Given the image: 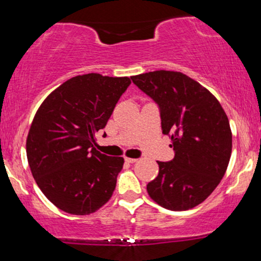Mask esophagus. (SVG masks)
Instances as JSON below:
<instances>
[{
  "label": "esophagus",
  "instance_id": "1",
  "mask_svg": "<svg viewBox=\"0 0 261 261\" xmlns=\"http://www.w3.org/2000/svg\"><path fill=\"white\" fill-rule=\"evenodd\" d=\"M125 161H126L127 163H135V162H136L137 160H136V158H125Z\"/></svg>",
  "mask_w": 261,
  "mask_h": 261
}]
</instances>
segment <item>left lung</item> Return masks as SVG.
<instances>
[{"mask_svg": "<svg viewBox=\"0 0 261 261\" xmlns=\"http://www.w3.org/2000/svg\"><path fill=\"white\" fill-rule=\"evenodd\" d=\"M158 106L162 133L172 140L174 158L157 162V178L147 184L162 207L185 211L201 203L220 184L232 153L226 113L207 89L187 74L153 71L131 77Z\"/></svg>", "mask_w": 261, "mask_h": 261, "instance_id": "8db88e82", "label": "left lung"}]
</instances>
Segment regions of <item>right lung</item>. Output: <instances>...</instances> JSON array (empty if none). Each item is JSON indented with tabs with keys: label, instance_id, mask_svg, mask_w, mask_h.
Here are the masks:
<instances>
[{
	"label": "right lung",
	"instance_id": "right-lung-1",
	"mask_svg": "<svg viewBox=\"0 0 261 261\" xmlns=\"http://www.w3.org/2000/svg\"><path fill=\"white\" fill-rule=\"evenodd\" d=\"M130 85L128 77L76 76L50 93L35 114L28 163L44 195L62 211L89 215L112 197L124 158L100 153L93 143Z\"/></svg>",
	"mask_w": 261,
	"mask_h": 261
}]
</instances>
